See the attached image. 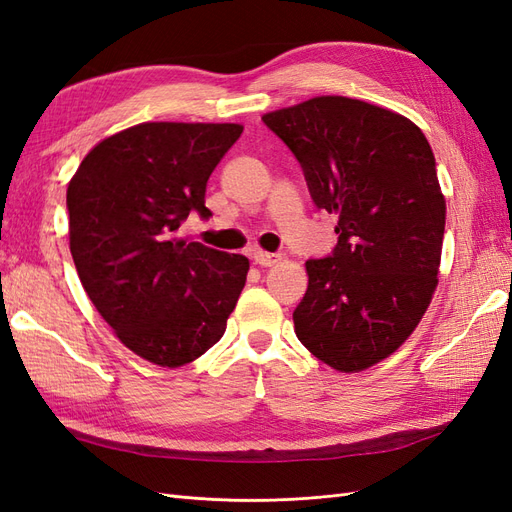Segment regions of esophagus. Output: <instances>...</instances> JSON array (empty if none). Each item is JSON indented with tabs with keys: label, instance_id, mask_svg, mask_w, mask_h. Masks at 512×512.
Segmentation results:
<instances>
[{
	"label": "esophagus",
	"instance_id": "1",
	"mask_svg": "<svg viewBox=\"0 0 512 512\" xmlns=\"http://www.w3.org/2000/svg\"><path fill=\"white\" fill-rule=\"evenodd\" d=\"M282 260V254H273V252H262V250H258V252H254V262L258 267H273V265H277V262Z\"/></svg>",
	"mask_w": 512,
	"mask_h": 512
}]
</instances>
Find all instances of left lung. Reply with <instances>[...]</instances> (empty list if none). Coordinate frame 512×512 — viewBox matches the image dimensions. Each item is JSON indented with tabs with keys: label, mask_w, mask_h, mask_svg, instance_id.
I'll list each match as a JSON object with an SVG mask.
<instances>
[{
	"label": "left lung",
	"mask_w": 512,
	"mask_h": 512,
	"mask_svg": "<svg viewBox=\"0 0 512 512\" xmlns=\"http://www.w3.org/2000/svg\"><path fill=\"white\" fill-rule=\"evenodd\" d=\"M299 160L337 245L305 262L294 333L337 371H363L406 342L438 286L446 203L421 128L389 108L320 96L262 117Z\"/></svg>",
	"instance_id": "obj_1"
}]
</instances>
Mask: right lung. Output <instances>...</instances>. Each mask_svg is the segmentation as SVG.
<instances>
[{
    "label": "right lung",
    "mask_w": 512,
    "mask_h": 512,
    "mask_svg": "<svg viewBox=\"0 0 512 512\" xmlns=\"http://www.w3.org/2000/svg\"><path fill=\"white\" fill-rule=\"evenodd\" d=\"M239 123L153 121L104 138L68 183L70 252L81 284L123 346L181 367L218 344L250 260L179 239Z\"/></svg>",
    "instance_id": "right-lung-1"
}]
</instances>
